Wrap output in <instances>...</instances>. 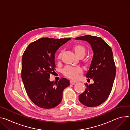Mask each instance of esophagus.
Instances as JSON below:
<instances>
[{
  "instance_id": "34e87169",
  "label": "esophagus",
  "mask_w": 130,
  "mask_h": 130,
  "mask_svg": "<svg viewBox=\"0 0 130 130\" xmlns=\"http://www.w3.org/2000/svg\"><path fill=\"white\" fill-rule=\"evenodd\" d=\"M70 84H71V85H75L76 83V82L74 81H73V80H70Z\"/></svg>"
}]
</instances>
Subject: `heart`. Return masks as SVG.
I'll use <instances>...</instances> for the list:
<instances>
[{"instance_id":"heart-1","label":"heart","mask_w":130,"mask_h":130,"mask_svg":"<svg viewBox=\"0 0 130 130\" xmlns=\"http://www.w3.org/2000/svg\"><path fill=\"white\" fill-rule=\"evenodd\" d=\"M75 53L79 57H84L86 53L87 49L86 47L81 44H76L72 46ZM61 58V53H58L57 58L60 60ZM82 72V70L78 67H74L72 66H67L63 70V74L67 77L76 80L78 78V76Z\"/></svg>"}]
</instances>
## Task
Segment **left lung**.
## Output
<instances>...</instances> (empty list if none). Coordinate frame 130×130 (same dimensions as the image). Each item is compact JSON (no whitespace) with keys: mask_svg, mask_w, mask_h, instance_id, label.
Wrapping results in <instances>:
<instances>
[{"mask_svg":"<svg viewBox=\"0 0 130 130\" xmlns=\"http://www.w3.org/2000/svg\"><path fill=\"white\" fill-rule=\"evenodd\" d=\"M75 39L88 41L94 52L86 76L89 80L92 79L94 83L85 84L86 90L79 95V100L87 107H96L107 100L113 87L116 73L113 53L111 47L100 37L87 35Z\"/></svg>","mask_w":130,"mask_h":130,"instance_id":"obj_1","label":"left lung"}]
</instances>
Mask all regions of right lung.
<instances>
[{
    "mask_svg": "<svg viewBox=\"0 0 130 130\" xmlns=\"http://www.w3.org/2000/svg\"><path fill=\"white\" fill-rule=\"evenodd\" d=\"M70 38H42L30 43L22 55L21 78L27 95L38 107L51 109L60 104L63 92L70 85L61 78L57 82L50 81L55 70L54 54Z\"/></svg>",
    "mask_w": 130,
    "mask_h": 130,
    "instance_id": "add662e5",
    "label": "right lung"
}]
</instances>
